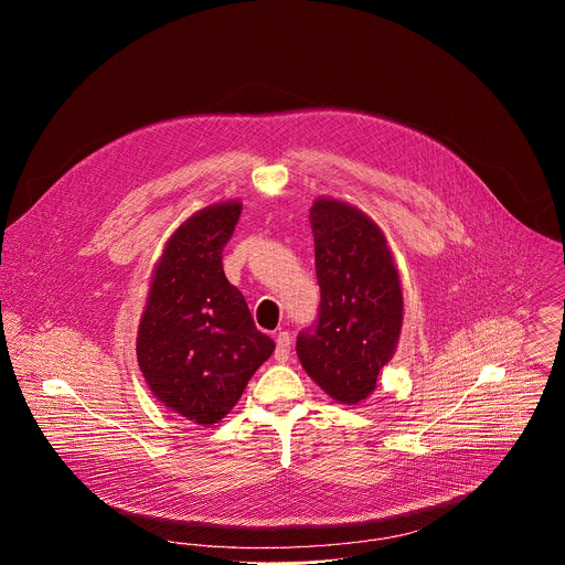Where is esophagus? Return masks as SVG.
<instances>
[{
    "instance_id": "34e87169",
    "label": "esophagus",
    "mask_w": 565,
    "mask_h": 565,
    "mask_svg": "<svg viewBox=\"0 0 565 565\" xmlns=\"http://www.w3.org/2000/svg\"><path fill=\"white\" fill-rule=\"evenodd\" d=\"M289 354H291V337H289V332H278V334H276V352H274V359H276L278 363H285V361L289 359Z\"/></svg>"
}]
</instances>
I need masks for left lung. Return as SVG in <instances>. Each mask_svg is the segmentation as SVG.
<instances>
[{
	"instance_id": "obj_1",
	"label": "left lung",
	"mask_w": 565,
	"mask_h": 565,
	"mask_svg": "<svg viewBox=\"0 0 565 565\" xmlns=\"http://www.w3.org/2000/svg\"><path fill=\"white\" fill-rule=\"evenodd\" d=\"M309 220L322 302L316 328L300 332L296 352L323 394L363 403L398 348L401 274L385 233L354 204L322 195Z\"/></svg>"
}]
</instances>
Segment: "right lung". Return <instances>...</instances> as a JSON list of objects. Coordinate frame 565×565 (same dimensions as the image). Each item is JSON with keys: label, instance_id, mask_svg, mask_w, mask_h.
Returning <instances> with one entry per match:
<instances>
[{"label": "right lung", "instance_id": "add662e5", "mask_svg": "<svg viewBox=\"0 0 565 565\" xmlns=\"http://www.w3.org/2000/svg\"><path fill=\"white\" fill-rule=\"evenodd\" d=\"M242 202L211 204L186 217L162 247L137 332V361L154 398L193 424L211 426L239 403L271 356L242 291L228 282L224 245Z\"/></svg>", "mask_w": 565, "mask_h": 565}]
</instances>
